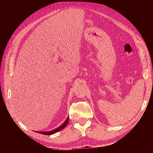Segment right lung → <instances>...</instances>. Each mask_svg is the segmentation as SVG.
Masks as SVG:
<instances>
[{"label":"right lung","mask_w":153,"mask_h":153,"mask_svg":"<svg viewBox=\"0 0 153 153\" xmlns=\"http://www.w3.org/2000/svg\"><path fill=\"white\" fill-rule=\"evenodd\" d=\"M68 121H69V117H67V119H66V120H65L64 122V123L61 125L59 127L57 128L56 129H54L52 131H36L37 133H40V134H44V135H51V134H53L56 133H57L59 131H61L62 129H63L65 126H66L68 123Z\"/></svg>","instance_id":"right-lung-1"}]
</instances>
